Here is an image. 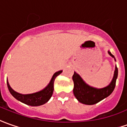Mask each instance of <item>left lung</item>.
Instances as JSON below:
<instances>
[{
	"mask_svg": "<svg viewBox=\"0 0 127 127\" xmlns=\"http://www.w3.org/2000/svg\"><path fill=\"white\" fill-rule=\"evenodd\" d=\"M108 53L111 57L114 58L115 60L114 56L111 54V53L109 51H108ZM118 67H115L114 76L111 83L103 88L97 89L86 84L83 81L81 77L77 73L74 72L72 76V79L74 85L73 93L75 97L78 99L79 102L86 105H93L99 102L100 101L109 96L114 90L115 83H116V79L118 78Z\"/></svg>",
	"mask_w": 127,
	"mask_h": 127,
	"instance_id": "8db88e82",
	"label": "left lung"
}]
</instances>
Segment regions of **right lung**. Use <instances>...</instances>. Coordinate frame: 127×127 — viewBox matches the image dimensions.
<instances>
[{
	"label": "right lung",
	"instance_id": "right-lung-1",
	"mask_svg": "<svg viewBox=\"0 0 127 127\" xmlns=\"http://www.w3.org/2000/svg\"><path fill=\"white\" fill-rule=\"evenodd\" d=\"M63 72V71L60 70L56 72L51 81L49 83V85L46 87L45 88L43 89L42 90L37 92V93H32V94H28V95H22L20 93H18L15 92L13 90L9 83L7 80V88L9 90V93L12 95L15 99L20 101L22 103H26L27 105L31 106H41L46 103L51 97L53 93V84H54V81L57 76L59 74H60Z\"/></svg>",
	"mask_w": 127,
	"mask_h": 127
}]
</instances>
